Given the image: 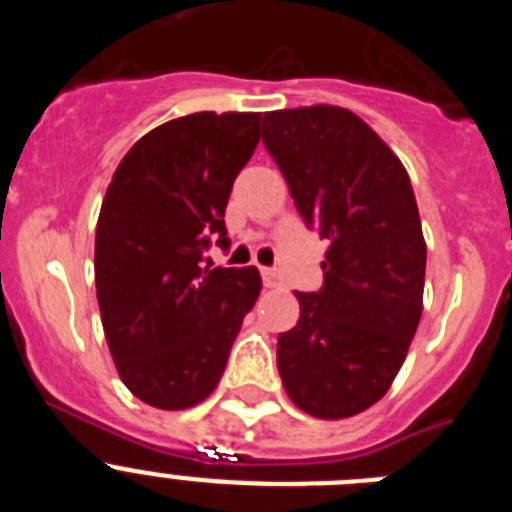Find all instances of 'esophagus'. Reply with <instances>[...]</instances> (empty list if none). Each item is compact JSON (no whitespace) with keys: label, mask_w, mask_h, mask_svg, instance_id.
Instances as JSON below:
<instances>
[{"label":"esophagus","mask_w":512,"mask_h":512,"mask_svg":"<svg viewBox=\"0 0 512 512\" xmlns=\"http://www.w3.org/2000/svg\"><path fill=\"white\" fill-rule=\"evenodd\" d=\"M261 279H264L266 287H279V271L271 269V266H261Z\"/></svg>","instance_id":"esophagus-1"}]
</instances>
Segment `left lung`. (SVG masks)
<instances>
[{"label":"left lung","mask_w":512,"mask_h":512,"mask_svg":"<svg viewBox=\"0 0 512 512\" xmlns=\"http://www.w3.org/2000/svg\"><path fill=\"white\" fill-rule=\"evenodd\" d=\"M261 122L302 223L330 243L323 287L295 292L300 320L279 333V377L305 413L348 418L390 390L423 312L425 241L410 176L343 107L266 112Z\"/></svg>","instance_id":"8db88e82"}]
</instances>
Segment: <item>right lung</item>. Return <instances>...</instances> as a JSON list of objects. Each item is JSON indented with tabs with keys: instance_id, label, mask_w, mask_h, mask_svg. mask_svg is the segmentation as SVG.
Instances as JSON below:
<instances>
[{
	"instance_id": "1",
	"label": "right lung",
	"mask_w": 512,
	"mask_h": 512,
	"mask_svg": "<svg viewBox=\"0 0 512 512\" xmlns=\"http://www.w3.org/2000/svg\"><path fill=\"white\" fill-rule=\"evenodd\" d=\"M259 112H194L164 122L125 153L104 194L94 282L120 379L146 405L205 400L228 364L259 269L202 266L228 241L225 207L259 143Z\"/></svg>"
}]
</instances>
